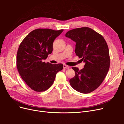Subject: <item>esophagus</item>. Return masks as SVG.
Returning a JSON list of instances; mask_svg holds the SVG:
<instances>
[{"instance_id":"34e87169","label":"esophagus","mask_w":124,"mask_h":124,"mask_svg":"<svg viewBox=\"0 0 124 124\" xmlns=\"http://www.w3.org/2000/svg\"><path fill=\"white\" fill-rule=\"evenodd\" d=\"M63 68H64V69H69L70 67H69V66H67L66 65H63Z\"/></svg>"}]
</instances>
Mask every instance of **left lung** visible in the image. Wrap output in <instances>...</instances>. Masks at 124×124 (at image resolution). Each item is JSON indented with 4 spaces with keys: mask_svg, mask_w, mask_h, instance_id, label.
<instances>
[{
    "mask_svg": "<svg viewBox=\"0 0 124 124\" xmlns=\"http://www.w3.org/2000/svg\"><path fill=\"white\" fill-rule=\"evenodd\" d=\"M66 37L76 42L75 53L85 63L80 70L72 67L76 74L70 84L78 92L91 93L102 83L109 70L110 58L106 41L102 35L87 27L70 30Z\"/></svg>",
    "mask_w": 124,
    "mask_h": 124,
    "instance_id": "8db88e82",
    "label": "left lung"
}]
</instances>
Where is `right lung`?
Returning a JSON list of instances; mask_svg holds the SVG:
<instances>
[{"mask_svg":"<svg viewBox=\"0 0 124 124\" xmlns=\"http://www.w3.org/2000/svg\"><path fill=\"white\" fill-rule=\"evenodd\" d=\"M63 31L36 29L20 44L16 56L17 70L22 79L33 91H46L53 84L56 74L63 68L62 63L43 62L52 53L54 41Z\"/></svg>","mask_w":124,"mask_h":124,"instance_id":"add662e5","label":"right lung"}]
</instances>
